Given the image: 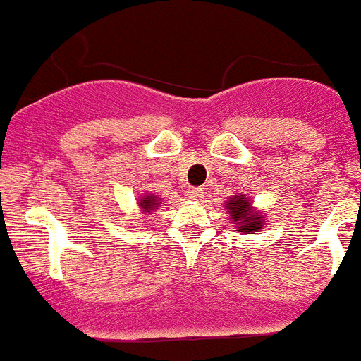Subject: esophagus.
Returning <instances> with one entry per match:
<instances>
[{
  "mask_svg": "<svg viewBox=\"0 0 361 361\" xmlns=\"http://www.w3.org/2000/svg\"><path fill=\"white\" fill-rule=\"evenodd\" d=\"M188 192H189V198L196 200V202H200V200L203 198V188H191Z\"/></svg>",
  "mask_w": 361,
  "mask_h": 361,
  "instance_id": "esophagus-1",
  "label": "esophagus"
}]
</instances>
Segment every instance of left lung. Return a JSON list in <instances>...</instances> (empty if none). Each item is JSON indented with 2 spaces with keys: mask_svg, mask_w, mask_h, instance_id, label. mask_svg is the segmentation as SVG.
Listing matches in <instances>:
<instances>
[{
  "mask_svg": "<svg viewBox=\"0 0 361 361\" xmlns=\"http://www.w3.org/2000/svg\"><path fill=\"white\" fill-rule=\"evenodd\" d=\"M226 205H228V212L231 214V219H233L235 223H237V221L240 223L238 230L256 231L263 226L262 216L251 212V205H249L247 200L242 198V195L231 198Z\"/></svg>",
  "mask_w": 361,
  "mask_h": 361,
  "instance_id": "8db88e82",
  "label": "left lung"
}]
</instances>
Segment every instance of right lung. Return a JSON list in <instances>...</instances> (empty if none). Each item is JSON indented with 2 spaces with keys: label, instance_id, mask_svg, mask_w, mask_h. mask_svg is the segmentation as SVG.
<instances>
[{
  "label": "right lung",
  "instance_id": "right-lung-1",
  "mask_svg": "<svg viewBox=\"0 0 361 361\" xmlns=\"http://www.w3.org/2000/svg\"><path fill=\"white\" fill-rule=\"evenodd\" d=\"M156 205H158V200H156V196H145L144 200H140V207L145 210V212L152 210Z\"/></svg>",
  "mask_w": 361,
  "mask_h": 361
}]
</instances>
